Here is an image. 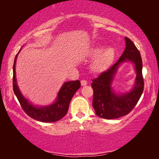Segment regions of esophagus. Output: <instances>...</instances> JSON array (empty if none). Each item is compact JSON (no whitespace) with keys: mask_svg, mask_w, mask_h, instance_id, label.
I'll list each match as a JSON object with an SVG mask.
<instances>
[{"mask_svg":"<svg viewBox=\"0 0 159 159\" xmlns=\"http://www.w3.org/2000/svg\"><path fill=\"white\" fill-rule=\"evenodd\" d=\"M87 84H88V82H87V80H82L81 81V85L82 86H85V85H87Z\"/></svg>","mask_w":159,"mask_h":159,"instance_id":"obj_1","label":"esophagus"}]
</instances>
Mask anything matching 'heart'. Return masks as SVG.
<instances>
[{
    "mask_svg": "<svg viewBox=\"0 0 159 159\" xmlns=\"http://www.w3.org/2000/svg\"><path fill=\"white\" fill-rule=\"evenodd\" d=\"M90 55L95 56L91 64V69L95 72H101L107 69L114 57V50L108 47L101 51V48H94L90 51Z\"/></svg>",
    "mask_w": 159,
    "mask_h": 159,
    "instance_id": "heart-1",
    "label": "heart"
}]
</instances>
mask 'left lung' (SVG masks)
Returning <instances> with one entry per match:
<instances>
[{
	"mask_svg": "<svg viewBox=\"0 0 159 159\" xmlns=\"http://www.w3.org/2000/svg\"><path fill=\"white\" fill-rule=\"evenodd\" d=\"M125 41V50L118 61L92 80L93 106L97 116L101 118L114 119L128 114L138 103L143 92L144 80L142 74L143 61L140 53L129 38L126 37ZM126 60H131L136 66V84L129 93L116 96L112 92L110 85L118 65Z\"/></svg>",
	"mask_w": 159,
	"mask_h": 159,
	"instance_id": "left-lung-1",
	"label": "left lung"
}]
</instances>
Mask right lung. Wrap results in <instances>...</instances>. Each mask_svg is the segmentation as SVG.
Wrapping results in <instances>:
<instances>
[{"label": "right lung", "mask_w": 159, "mask_h": 159, "mask_svg": "<svg viewBox=\"0 0 159 159\" xmlns=\"http://www.w3.org/2000/svg\"><path fill=\"white\" fill-rule=\"evenodd\" d=\"M17 55L18 53L15 57L14 66H13V90L24 111L31 118L42 122H54L60 120L68 111L71 100L76 91L81 85L80 82L79 80H75V81L65 82L58 93L57 100L55 103L45 107H35L22 96L16 84L15 64H16Z\"/></svg>", "instance_id": "1"}]
</instances>
